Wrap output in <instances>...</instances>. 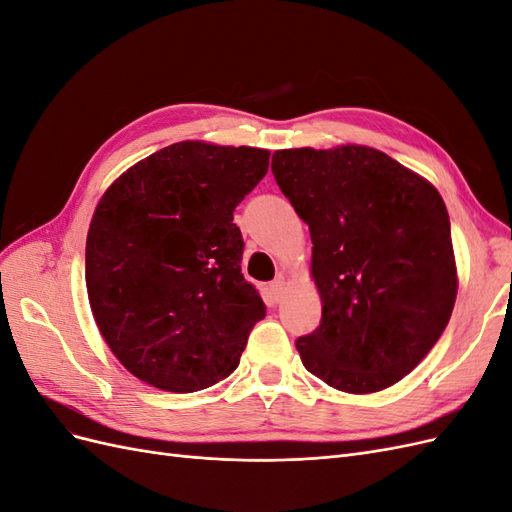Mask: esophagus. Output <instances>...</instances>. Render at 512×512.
Segmentation results:
<instances>
[{
  "instance_id": "1",
  "label": "esophagus",
  "mask_w": 512,
  "mask_h": 512,
  "mask_svg": "<svg viewBox=\"0 0 512 512\" xmlns=\"http://www.w3.org/2000/svg\"><path fill=\"white\" fill-rule=\"evenodd\" d=\"M269 292H271V297H273L275 301H280L282 294H284V277H277V280H273V282L269 284Z\"/></svg>"
}]
</instances>
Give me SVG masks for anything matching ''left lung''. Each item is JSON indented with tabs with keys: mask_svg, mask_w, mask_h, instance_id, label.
Instances as JSON below:
<instances>
[{
	"mask_svg": "<svg viewBox=\"0 0 512 512\" xmlns=\"http://www.w3.org/2000/svg\"><path fill=\"white\" fill-rule=\"evenodd\" d=\"M271 170L314 243L322 318L297 339L305 369L346 393L399 382L436 346L457 297L442 196L359 145L275 151Z\"/></svg>",
	"mask_w": 512,
	"mask_h": 512,
	"instance_id": "left-lung-1",
	"label": "left lung"
}]
</instances>
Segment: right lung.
<instances>
[{"instance_id":"obj_1","label":"right lung","mask_w":512,"mask_h":512,"mask_svg":"<svg viewBox=\"0 0 512 512\" xmlns=\"http://www.w3.org/2000/svg\"><path fill=\"white\" fill-rule=\"evenodd\" d=\"M269 151L196 141L160 149L106 190L87 232L89 305L108 348L156 389L194 393L237 369L265 318L241 273L232 213Z\"/></svg>"}]
</instances>
